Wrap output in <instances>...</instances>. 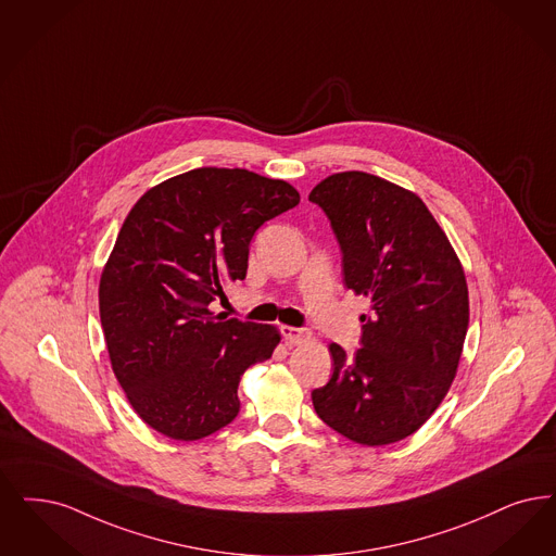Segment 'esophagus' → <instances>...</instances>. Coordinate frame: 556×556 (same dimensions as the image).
Here are the masks:
<instances>
[{"label": "esophagus", "mask_w": 556, "mask_h": 556, "mask_svg": "<svg viewBox=\"0 0 556 556\" xmlns=\"http://www.w3.org/2000/svg\"><path fill=\"white\" fill-rule=\"evenodd\" d=\"M281 334H283V339L288 341L289 345H302V343L311 341L312 337L308 329H302V327H289V325H283V327H281Z\"/></svg>", "instance_id": "1"}]
</instances>
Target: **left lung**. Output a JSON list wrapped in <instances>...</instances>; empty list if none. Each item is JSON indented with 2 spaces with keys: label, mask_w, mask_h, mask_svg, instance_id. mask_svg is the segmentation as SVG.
Segmentation results:
<instances>
[{
  "label": "left lung",
  "mask_w": 556,
  "mask_h": 556,
  "mask_svg": "<svg viewBox=\"0 0 556 556\" xmlns=\"http://www.w3.org/2000/svg\"><path fill=\"white\" fill-rule=\"evenodd\" d=\"M308 200L331 222L345 288L370 302L362 348L329 345L333 375L312 405L354 443H397L434 414L457 372L469 323L464 268L422 200L387 179L334 174Z\"/></svg>",
  "instance_id": "obj_1"
}]
</instances>
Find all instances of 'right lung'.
<instances>
[{"label":"right lung","instance_id":"1","mask_svg":"<svg viewBox=\"0 0 556 556\" xmlns=\"http://www.w3.org/2000/svg\"><path fill=\"white\" fill-rule=\"evenodd\" d=\"M298 202L283 179L199 167L151 188L128 213L99 312L115 378L156 432L199 441L236 420L240 378L281 337L208 304L244 279L256 229Z\"/></svg>","mask_w":556,"mask_h":556}]
</instances>
